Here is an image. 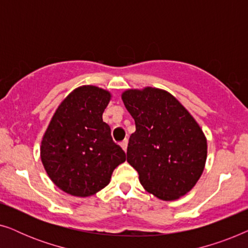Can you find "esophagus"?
<instances>
[{
  "label": "esophagus",
  "mask_w": 248,
  "mask_h": 248,
  "mask_svg": "<svg viewBox=\"0 0 248 248\" xmlns=\"http://www.w3.org/2000/svg\"><path fill=\"white\" fill-rule=\"evenodd\" d=\"M127 143H128V140H127V139H125L124 141H122V142H121V147L123 148V150H124L125 152H126V150H127Z\"/></svg>",
  "instance_id": "esophagus-1"
}]
</instances>
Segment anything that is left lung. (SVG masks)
<instances>
[{
	"label": "left lung",
	"mask_w": 248,
	"mask_h": 248,
	"mask_svg": "<svg viewBox=\"0 0 248 248\" xmlns=\"http://www.w3.org/2000/svg\"><path fill=\"white\" fill-rule=\"evenodd\" d=\"M122 99L135 121L126 155L141 185L164 201L185 195L204 169L208 145L201 127L165 90L131 89Z\"/></svg>",
	"instance_id": "left-lung-1"
}]
</instances>
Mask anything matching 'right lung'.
Listing matches in <instances>:
<instances>
[{"mask_svg":"<svg viewBox=\"0 0 248 248\" xmlns=\"http://www.w3.org/2000/svg\"><path fill=\"white\" fill-rule=\"evenodd\" d=\"M109 100L110 93L98 87L78 88L62 101L47 127L40 157L49 178L67 194H94L126 160L103 121Z\"/></svg>","mask_w":248,"mask_h":248,"instance_id":"obj_1","label":"right lung"}]
</instances>
